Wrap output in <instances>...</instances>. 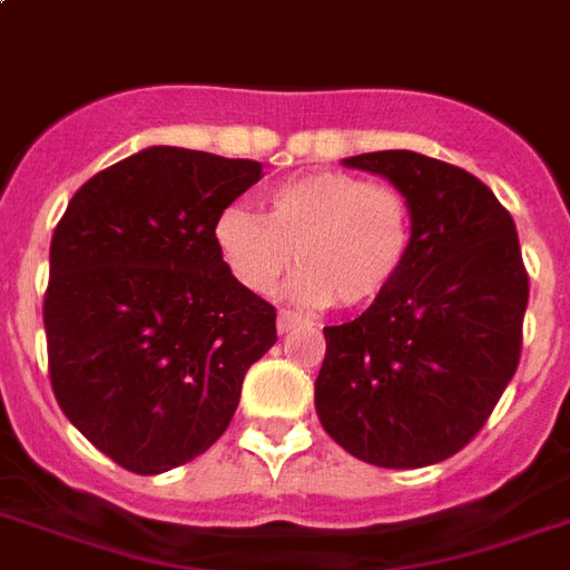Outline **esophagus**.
I'll return each mask as SVG.
<instances>
[{
  "mask_svg": "<svg viewBox=\"0 0 570 570\" xmlns=\"http://www.w3.org/2000/svg\"><path fill=\"white\" fill-rule=\"evenodd\" d=\"M302 323H304V316L295 314V311H281V314H277V332L281 334L293 332V328H298Z\"/></svg>",
  "mask_w": 570,
  "mask_h": 570,
  "instance_id": "esophagus-1",
  "label": "esophagus"
}]
</instances>
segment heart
<instances>
[{
    "instance_id": "1",
    "label": "heart",
    "mask_w": 570,
    "mask_h": 570,
    "mask_svg": "<svg viewBox=\"0 0 570 570\" xmlns=\"http://www.w3.org/2000/svg\"><path fill=\"white\" fill-rule=\"evenodd\" d=\"M412 242L403 190L341 169H316L268 190L266 215L227 208L215 245L250 293L268 295L298 263L289 293L302 304L364 307L389 293Z\"/></svg>"
}]
</instances>
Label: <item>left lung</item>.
<instances>
[{
	"mask_svg": "<svg viewBox=\"0 0 570 570\" xmlns=\"http://www.w3.org/2000/svg\"><path fill=\"white\" fill-rule=\"evenodd\" d=\"M343 164L406 194L412 242L389 293L323 328L316 415L364 463L430 466L484 428L520 362L529 275L517 227L484 181L445 160L391 149Z\"/></svg>",
	"mask_w": 570,
	"mask_h": 570,
	"instance_id": "left-lung-1",
	"label": "left lung"
}]
</instances>
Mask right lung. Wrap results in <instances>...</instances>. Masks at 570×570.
<instances>
[{
	"mask_svg": "<svg viewBox=\"0 0 570 570\" xmlns=\"http://www.w3.org/2000/svg\"><path fill=\"white\" fill-rule=\"evenodd\" d=\"M263 179L259 160L149 146L101 169L50 242L43 328L62 412L137 475L208 451L247 367L275 346V307L233 277L220 212Z\"/></svg>",
	"mask_w": 570,
	"mask_h": 570,
	"instance_id": "right-lung-1",
	"label": "right lung"
}]
</instances>
